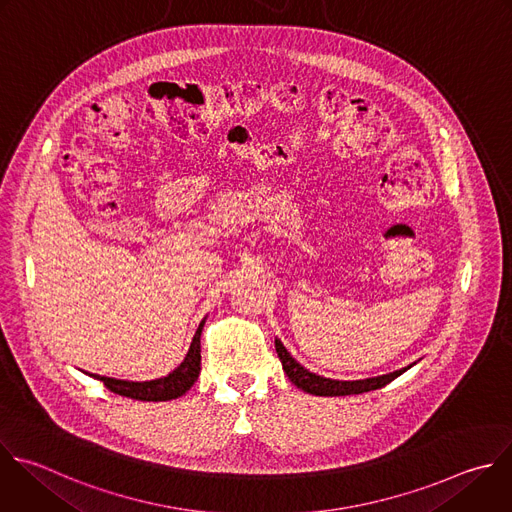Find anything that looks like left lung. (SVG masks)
Listing matches in <instances>:
<instances>
[{
    "label": "left lung",
    "instance_id": "left-lung-1",
    "mask_svg": "<svg viewBox=\"0 0 512 512\" xmlns=\"http://www.w3.org/2000/svg\"><path fill=\"white\" fill-rule=\"evenodd\" d=\"M275 350L277 356L281 360L283 372L287 374V378L291 380V384H295L299 390L313 394V396H352V394H364V392H372L378 388H384L386 384H390L392 380H396L398 376H402L406 370H410L414 364L384 374V376H376V378H366V380H331V378H323L317 376L309 370H305L281 344V339L275 337Z\"/></svg>",
    "mask_w": 512,
    "mask_h": 512
}]
</instances>
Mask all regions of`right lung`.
<instances>
[{"label": "right lung", "mask_w": 512, "mask_h": 512, "mask_svg": "<svg viewBox=\"0 0 512 512\" xmlns=\"http://www.w3.org/2000/svg\"><path fill=\"white\" fill-rule=\"evenodd\" d=\"M207 317L199 323L195 337L191 342V348L181 362L177 370L170 372L164 378L150 380V382H128V380H116V378H106V376H96L104 386L124 398L140 400V402H166V400H175L187 394L193 384L197 382L201 374V333L205 327Z\"/></svg>", "instance_id": "right-lung-1"}]
</instances>
